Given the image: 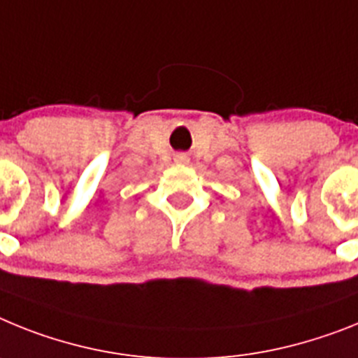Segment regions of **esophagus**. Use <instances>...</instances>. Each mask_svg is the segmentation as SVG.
Wrapping results in <instances>:
<instances>
[{
  "instance_id": "esophagus-1",
  "label": "esophagus",
  "mask_w": 358,
  "mask_h": 358,
  "mask_svg": "<svg viewBox=\"0 0 358 358\" xmlns=\"http://www.w3.org/2000/svg\"><path fill=\"white\" fill-rule=\"evenodd\" d=\"M175 162H176V164H187L189 157H187V155H183V153L175 155Z\"/></svg>"
}]
</instances>
